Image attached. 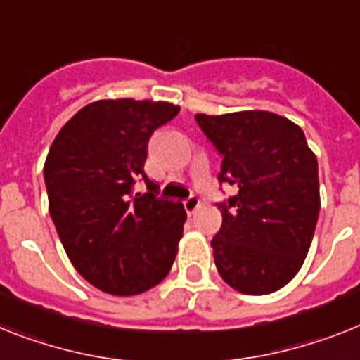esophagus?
<instances>
[{
	"label": "esophagus",
	"instance_id": "esophagus-1",
	"mask_svg": "<svg viewBox=\"0 0 360 360\" xmlns=\"http://www.w3.org/2000/svg\"><path fill=\"white\" fill-rule=\"evenodd\" d=\"M199 205H201V203H199V199L194 198V195L186 199V201H185V208H186V212H188V216H192V214H194L195 210H198Z\"/></svg>",
	"mask_w": 360,
	"mask_h": 360
}]
</instances>
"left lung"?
I'll return each instance as SVG.
<instances>
[{
  "label": "left lung",
  "mask_w": 360,
  "mask_h": 360,
  "mask_svg": "<svg viewBox=\"0 0 360 360\" xmlns=\"http://www.w3.org/2000/svg\"><path fill=\"white\" fill-rule=\"evenodd\" d=\"M195 120L221 153L219 181L238 194L219 205L214 264L232 289L269 295L297 276L320 210L319 165L306 135L271 111L198 113Z\"/></svg>",
  "instance_id": "left-lung-1"
}]
</instances>
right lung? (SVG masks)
Listing matches in <instances>:
<instances>
[{"instance_id":"obj_1","label":"right lung","mask_w":360,"mask_h":360,"mask_svg":"<svg viewBox=\"0 0 360 360\" xmlns=\"http://www.w3.org/2000/svg\"><path fill=\"white\" fill-rule=\"evenodd\" d=\"M177 113L170 102H91L63 124L45 159L49 212L72 267L115 297L155 288L174 265L185 207L157 198L144 162L153 131ZM137 179L146 195L133 194Z\"/></svg>"}]
</instances>
